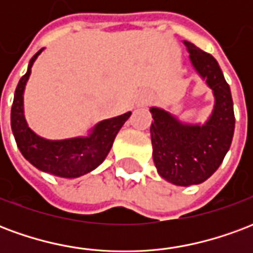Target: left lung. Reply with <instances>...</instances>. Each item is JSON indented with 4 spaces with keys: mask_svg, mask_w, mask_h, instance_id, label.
<instances>
[{
    "mask_svg": "<svg viewBox=\"0 0 253 253\" xmlns=\"http://www.w3.org/2000/svg\"><path fill=\"white\" fill-rule=\"evenodd\" d=\"M196 72L215 97L214 111L203 125H183L160 108H150L153 161L161 177L176 186L207 180L228 153L234 132L233 100L229 84L215 58L184 41Z\"/></svg>",
    "mask_w": 253,
    "mask_h": 253,
    "instance_id": "obj_1",
    "label": "left lung"
}]
</instances>
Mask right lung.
I'll return each mask as SVG.
<instances>
[{"mask_svg":"<svg viewBox=\"0 0 253 253\" xmlns=\"http://www.w3.org/2000/svg\"><path fill=\"white\" fill-rule=\"evenodd\" d=\"M42 50L31 58L28 70L20 78L10 111V126L21 154L43 172L61 177H78L97 168L110 153L116 134L131 112L100 122L92 134L85 138L48 141L36 135L27 126L23 110V93L31 74V67Z\"/></svg>","mask_w":253,"mask_h":253,"instance_id":"obj_1","label":"right lung"}]
</instances>
